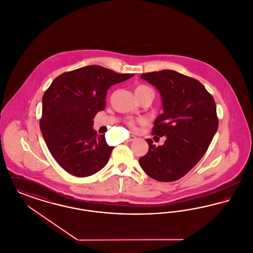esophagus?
Listing matches in <instances>:
<instances>
[{"label": "esophagus", "instance_id": "obj_1", "mask_svg": "<svg viewBox=\"0 0 253 253\" xmlns=\"http://www.w3.org/2000/svg\"><path fill=\"white\" fill-rule=\"evenodd\" d=\"M135 138H136V137H135L134 135H130V136H129V138L127 139V141H128V142H131V141L135 140Z\"/></svg>", "mask_w": 253, "mask_h": 253}]
</instances>
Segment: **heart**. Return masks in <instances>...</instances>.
I'll return each instance as SVG.
<instances>
[{"label": "heart", "mask_w": 253, "mask_h": 253, "mask_svg": "<svg viewBox=\"0 0 253 253\" xmlns=\"http://www.w3.org/2000/svg\"><path fill=\"white\" fill-rule=\"evenodd\" d=\"M144 90H150V88L147 87V86H145V85H139V86H137V87L135 88V93H136V92H141V91H144ZM143 121H143L142 119H138V120H136V121L130 120V121H127V124H128V126H129L130 128L134 129V128H135V125H136L137 123H142Z\"/></svg>", "instance_id": "b5f03b06"}]
</instances>
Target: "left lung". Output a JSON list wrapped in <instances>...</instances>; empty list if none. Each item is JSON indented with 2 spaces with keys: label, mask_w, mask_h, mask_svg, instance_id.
I'll use <instances>...</instances> for the list:
<instances>
[{
  "label": "left lung",
  "mask_w": 253,
  "mask_h": 253,
  "mask_svg": "<svg viewBox=\"0 0 253 253\" xmlns=\"http://www.w3.org/2000/svg\"><path fill=\"white\" fill-rule=\"evenodd\" d=\"M140 78L160 93L164 112L152 132L166 140L156 146L147 138L149 151L139 164L155 180H178L203 157L216 132L215 101L197 80L173 70L144 73Z\"/></svg>",
  "instance_id": "1"
}]
</instances>
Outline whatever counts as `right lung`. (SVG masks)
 I'll return each instance as SVG.
<instances>
[{"label":"right lung","mask_w":253,"mask_h":253,"mask_svg":"<svg viewBox=\"0 0 253 253\" xmlns=\"http://www.w3.org/2000/svg\"><path fill=\"white\" fill-rule=\"evenodd\" d=\"M132 76L88 65L61 74L45 91L41 131L52 157L70 174L90 176L107 164L114 147L105 134L96 135L93 120L105 108L109 88Z\"/></svg>","instance_id":"right-lung-1"}]
</instances>
